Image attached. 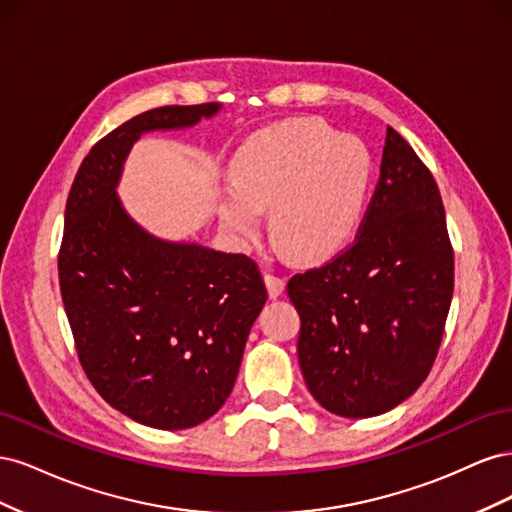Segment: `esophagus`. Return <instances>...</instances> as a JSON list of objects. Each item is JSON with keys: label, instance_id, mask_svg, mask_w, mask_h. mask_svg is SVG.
Instances as JSON below:
<instances>
[{"label": "esophagus", "instance_id": "esophagus-1", "mask_svg": "<svg viewBox=\"0 0 512 512\" xmlns=\"http://www.w3.org/2000/svg\"><path fill=\"white\" fill-rule=\"evenodd\" d=\"M265 284H267V290H269V297L271 299H277L280 294L284 292L286 288V280L284 277H277L273 273H265Z\"/></svg>", "mask_w": 512, "mask_h": 512}]
</instances>
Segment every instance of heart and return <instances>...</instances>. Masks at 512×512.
<instances>
[{
	"mask_svg": "<svg viewBox=\"0 0 512 512\" xmlns=\"http://www.w3.org/2000/svg\"><path fill=\"white\" fill-rule=\"evenodd\" d=\"M369 181L371 158L361 141L320 119L286 121L239 151L218 203L220 226L250 247L262 237V211H271L273 237L288 254L327 258L352 237Z\"/></svg>",
	"mask_w": 512,
	"mask_h": 512,
	"instance_id": "heart-1",
	"label": "heart"
}]
</instances>
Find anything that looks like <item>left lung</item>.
<instances>
[{"mask_svg": "<svg viewBox=\"0 0 512 512\" xmlns=\"http://www.w3.org/2000/svg\"><path fill=\"white\" fill-rule=\"evenodd\" d=\"M453 277L438 185L386 128L380 181L359 237L288 282L301 316L299 365L318 404L367 418L406 401L436 361Z\"/></svg>", "mask_w": 512, "mask_h": 512, "instance_id": "left-lung-1", "label": "left lung"}]
</instances>
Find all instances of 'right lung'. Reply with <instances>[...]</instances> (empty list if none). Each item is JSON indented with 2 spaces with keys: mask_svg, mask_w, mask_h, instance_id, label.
<instances>
[{
  "mask_svg": "<svg viewBox=\"0 0 512 512\" xmlns=\"http://www.w3.org/2000/svg\"><path fill=\"white\" fill-rule=\"evenodd\" d=\"M220 108L162 106L126 121L87 153L66 203L59 286L81 365L115 410L166 431L224 406L267 288L252 258L151 235L117 188L138 138Z\"/></svg>",
  "mask_w": 512,
  "mask_h": 512,
  "instance_id": "1",
  "label": "right lung"
}]
</instances>
